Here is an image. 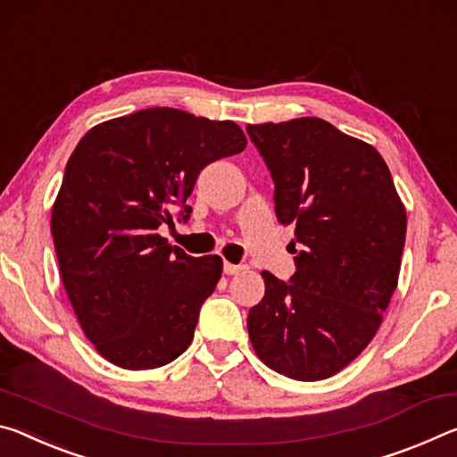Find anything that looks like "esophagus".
<instances>
[{
    "label": "esophagus",
    "mask_w": 457,
    "mask_h": 457,
    "mask_svg": "<svg viewBox=\"0 0 457 457\" xmlns=\"http://www.w3.org/2000/svg\"><path fill=\"white\" fill-rule=\"evenodd\" d=\"M222 271L227 273V275H237L238 271H243V267L241 265H235V263H228V261H224Z\"/></svg>",
    "instance_id": "34e87169"
}]
</instances>
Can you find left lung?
I'll return each instance as SVG.
<instances>
[{
  "label": "left lung",
  "instance_id": "1",
  "mask_svg": "<svg viewBox=\"0 0 457 457\" xmlns=\"http://www.w3.org/2000/svg\"><path fill=\"white\" fill-rule=\"evenodd\" d=\"M275 184V214L295 224V273L263 271L246 328L269 369L336 375L375 338L397 287L407 214L375 147L318 117L246 125Z\"/></svg>",
  "mask_w": 457,
  "mask_h": 457
}]
</instances>
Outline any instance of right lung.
<instances>
[{
	"label": "right lung",
	"instance_id": "obj_1",
	"mask_svg": "<svg viewBox=\"0 0 457 457\" xmlns=\"http://www.w3.org/2000/svg\"><path fill=\"white\" fill-rule=\"evenodd\" d=\"M245 147L237 123L170 107L111 119L74 147L52 238L82 332L109 362L158 369L190 346L222 259L186 255L158 228L174 211L188 220L200 171Z\"/></svg>",
	"mask_w": 457,
	"mask_h": 457
}]
</instances>
